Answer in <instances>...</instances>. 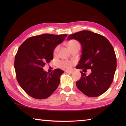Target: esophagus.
Returning a JSON list of instances; mask_svg holds the SVG:
<instances>
[{
    "label": "esophagus",
    "mask_w": 126,
    "mask_h": 126,
    "mask_svg": "<svg viewBox=\"0 0 126 126\" xmlns=\"http://www.w3.org/2000/svg\"><path fill=\"white\" fill-rule=\"evenodd\" d=\"M65 72L66 73L71 74L73 73V71H72V70H67V71H65Z\"/></svg>",
    "instance_id": "1"
}]
</instances>
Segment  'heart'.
I'll list each match as a JSON object with an SVG mask.
<instances>
[{"label":"heart","mask_w":126,"mask_h":126,"mask_svg":"<svg viewBox=\"0 0 126 126\" xmlns=\"http://www.w3.org/2000/svg\"><path fill=\"white\" fill-rule=\"evenodd\" d=\"M67 46L69 49L71 50L72 49L74 48H80V43H79L77 40L74 39H71L68 42ZM59 49V47L57 46L54 48V50H53V54L54 55H56L58 53V51ZM72 65V64L70 61H61L58 63V67L62 68L63 69H68L71 68Z\"/></svg>","instance_id":"b5f03b06"}]
</instances>
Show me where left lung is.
<instances>
[{
    "instance_id": "8db88e82",
    "label": "left lung",
    "mask_w": 126,
    "mask_h": 126,
    "mask_svg": "<svg viewBox=\"0 0 126 126\" xmlns=\"http://www.w3.org/2000/svg\"><path fill=\"white\" fill-rule=\"evenodd\" d=\"M78 40L82 45V55L77 69H91L88 76L80 72L81 78L76 82L79 91L91 97L99 96L112 83L117 67L114 48L106 37L89 31H82L68 36V40Z\"/></svg>"
}]
</instances>
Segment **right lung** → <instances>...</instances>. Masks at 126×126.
Returning <instances> with one entry per match:
<instances>
[{"label":"right lung","instance_id":"right-lung-1","mask_svg":"<svg viewBox=\"0 0 126 126\" xmlns=\"http://www.w3.org/2000/svg\"><path fill=\"white\" fill-rule=\"evenodd\" d=\"M67 34H50L33 36L25 40L15 57L14 68L19 84L29 96L46 99L56 90L62 70L55 69L48 74L43 68L53 59V53Z\"/></svg>","mask_w":126,"mask_h":126}]
</instances>
